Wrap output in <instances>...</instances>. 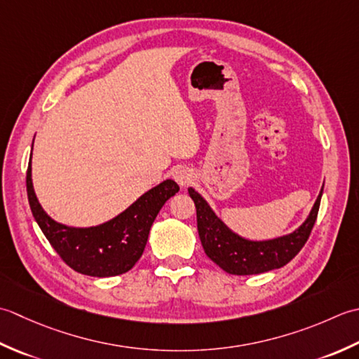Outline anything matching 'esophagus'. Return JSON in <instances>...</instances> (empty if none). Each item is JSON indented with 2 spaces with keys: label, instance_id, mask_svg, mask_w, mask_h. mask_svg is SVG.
Listing matches in <instances>:
<instances>
[{
  "label": "esophagus",
  "instance_id": "obj_1",
  "mask_svg": "<svg viewBox=\"0 0 359 359\" xmlns=\"http://www.w3.org/2000/svg\"><path fill=\"white\" fill-rule=\"evenodd\" d=\"M173 178L181 187H186L194 181V173L190 172L189 169H186V167H180V169L173 172Z\"/></svg>",
  "mask_w": 359,
  "mask_h": 359
}]
</instances>
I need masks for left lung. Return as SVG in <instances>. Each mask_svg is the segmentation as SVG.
Segmentation results:
<instances>
[{"label": "left lung", "instance_id": "1", "mask_svg": "<svg viewBox=\"0 0 359 359\" xmlns=\"http://www.w3.org/2000/svg\"><path fill=\"white\" fill-rule=\"evenodd\" d=\"M323 190L324 186L309 217L297 229L269 240H250L238 236L224 224L194 187H189V195L195 203L200 240L208 257L226 273L250 276L282 268L296 257V254L309 240L314 222H316Z\"/></svg>", "mask_w": 359, "mask_h": 359}]
</instances>
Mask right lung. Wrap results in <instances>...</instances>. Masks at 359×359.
I'll list each match as a JSON object with an SVG mask.
<instances>
[{
  "label": "right lung",
  "mask_w": 359,
  "mask_h": 359,
  "mask_svg": "<svg viewBox=\"0 0 359 359\" xmlns=\"http://www.w3.org/2000/svg\"><path fill=\"white\" fill-rule=\"evenodd\" d=\"M26 187L32 215L50 246L74 271L93 277H113L130 271L141 259L161 208L180 190L173 180H165L111 220L90 228H76L55 222L41 208L32 184V153Z\"/></svg>",
  "instance_id": "1"
}]
</instances>
